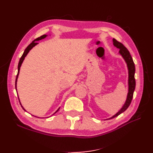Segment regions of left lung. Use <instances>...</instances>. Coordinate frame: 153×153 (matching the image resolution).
Segmentation results:
<instances>
[{
    "instance_id": "8db88e82",
    "label": "left lung",
    "mask_w": 153,
    "mask_h": 153,
    "mask_svg": "<svg viewBox=\"0 0 153 153\" xmlns=\"http://www.w3.org/2000/svg\"><path fill=\"white\" fill-rule=\"evenodd\" d=\"M113 45L114 46L120 49L119 54L121 55L122 58L124 59L126 63L127 64V67H128V95H127V99L124 105H123L122 108L120 109L119 111L117 112L116 114L112 116L111 118H108L106 120H110L115 118V117L118 116L120 114L123 112L125 110L128 108L129 105L131 102V100L133 99V95H134V92L135 88V64L133 60V58L131 56L130 53H129V51L123 46V45L121 43H120L118 41H116L115 39H113Z\"/></svg>"
}]
</instances>
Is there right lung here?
<instances>
[{
    "label": "right lung",
    "mask_w": 153,
    "mask_h": 153,
    "mask_svg": "<svg viewBox=\"0 0 153 153\" xmlns=\"http://www.w3.org/2000/svg\"><path fill=\"white\" fill-rule=\"evenodd\" d=\"M47 36V35H42V36H41V37H38V38H37L36 39H35L33 41H32V43H31V44H30L27 46V47L25 48V51H24V53H23V54H22V57L20 58V59H19V63H18V74H17V76H16V82H15V86H16V90H17V89H16V87H17V81H18V76H19V70H20V67H21V66H22V64L23 63V62H24V59H25V57L27 56V54L29 53V52L30 51V50H31L32 48H33L35 45H37L38 43H37L36 41H40V40H41V39H45V37H46ZM18 94V93H17ZM18 99L19 100V97H18ZM19 103H20V105H21V106L22 107V108L24 109L25 111H26V110H25V108H24V107L22 106V104H21V102H20V101H19ZM60 109V108H58L56 112H55L53 114H54L56 112H57L58 111V110ZM35 117H37V116H35Z\"/></svg>",
    "instance_id": "right-lung-1"
}]
</instances>
